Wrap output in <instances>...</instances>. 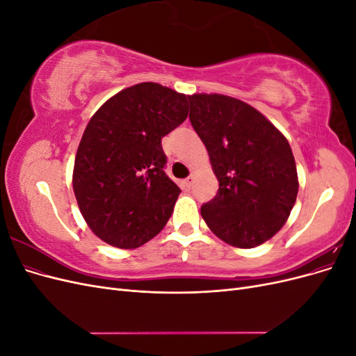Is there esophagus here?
I'll return each mask as SVG.
<instances>
[{"instance_id": "esophagus-1", "label": "esophagus", "mask_w": 356, "mask_h": 356, "mask_svg": "<svg viewBox=\"0 0 356 356\" xmlns=\"http://www.w3.org/2000/svg\"><path fill=\"white\" fill-rule=\"evenodd\" d=\"M182 184H184V187H186V188H190V187H191V184H193V175L187 177V178L184 179V182H182Z\"/></svg>"}]
</instances>
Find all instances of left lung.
I'll use <instances>...</instances> for the list:
<instances>
[{
    "label": "left lung",
    "instance_id": "obj_1",
    "mask_svg": "<svg viewBox=\"0 0 356 356\" xmlns=\"http://www.w3.org/2000/svg\"><path fill=\"white\" fill-rule=\"evenodd\" d=\"M190 123L220 182L200 213L220 239L255 248L275 236L293 209L298 179L286 138L251 105L224 95H193Z\"/></svg>",
    "mask_w": 356,
    "mask_h": 356
}]
</instances>
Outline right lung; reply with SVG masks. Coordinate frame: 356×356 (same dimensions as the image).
Instances as JSON below:
<instances>
[{
  "instance_id": "add662e5",
  "label": "right lung",
  "mask_w": 356,
  "mask_h": 356,
  "mask_svg": "<svg viewBox=\"0 0 356 356\" xmlns=\"http://www.w3.org/2000/svg\"><path fill=\"white\" fill-rule=\"evenodd\" d=\"M187 98L157 83L135 84L86 126L72 187L86 222L104 242L132 250L170 218L181 190L165 172L161 138L187 118Z\"/></svg>"
}]
</instances>
